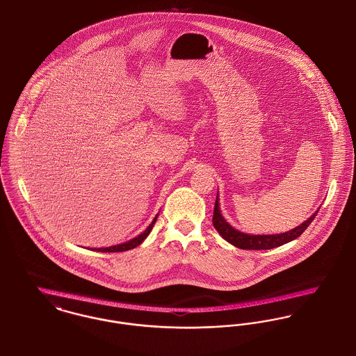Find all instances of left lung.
<instances>
[{
  "instance_id": "obj_1",
  "label": "left lung",
  "mask_w": 356,
  "mask_h": 356,
  "mask_svg": "<svg viewBox=\"0 0 356 356\" xmlns=\"http://www.w3.org/2000/svg\"><path fill=\"white\" fill-rule=\"evenodd\" d=\"M318 210L310 217L306 219L300 226H297L296 229H291L290 232L286 233H280V234H261V236H252V234H245L243 232L236 230L234 227H232L226 219L222 217L220 211H219L218 196L216 200V206H214V217H213V225L214 227L218 230L219 234L222 236V238H225L227 243H230L232 245L237 246L240 249H273L276 246L287 244L293 240H296L297 237H300L302 233L307 229V226L312 223V220L316 218Z\"/></svg>"
}]
</instances>
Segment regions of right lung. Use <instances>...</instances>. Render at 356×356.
Instances as JSON below:
<instances>
[{
    "instance_id": "1",
    "label": "right lung",
    "mask_w": 356,
    "mask_h": 356,
    "mask_svg": "<svg viewBox=\"0 0 356 356\" xmlns=\"http://www.w3.org/2000/svg\"><path fill=\"white\" fill-rule=\"evenodd\" d=\"M157 217H159V216H156L154 219H153V222L146 227V230H145L143 233H140L136 238H133V240H130V241H127V243H124V244L108 246V248H99V249H96V250H99V252H124V250H129V249L136 248V246L139 245V244L149 236L150 230L153 229V226H154V223H156V220H157Z\"/></svg>"
}]
</instances>
